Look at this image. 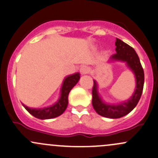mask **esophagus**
<instances>
[{"label":"esophagus","mask_w":158,"mask_h":158,"mask_svg":"<svg viewBox=\"0 0 158 158\" xmlns=\"http://www.w3.org/2000/svg\"><path fill=\"white\" fill-rule=\"evenodd\" d=\"M80 72L82 74H86L89 72V68L87 66H82L80 68Z\"/></svg>","instance_id":"esophagus-1"}]
</instances>
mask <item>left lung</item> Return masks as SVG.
I'll use <instances>...</instances> for the list:
<instances>
[{
    "mask_svg": "<svg viewBox=\"0 0 158 158\" xmlns=\"http://www.w3.org/2000/svg\"><path fill=\"white\" fill-rule=\"evenodd\" d=\"M117 53L111 56L112 60L127 62L128 66L133 71L136 79V89L129 100L118 105H111L103 102L97 90V83L94 81L92 88V105L94 110L102 117L117 119L124 117L135 107L142 96L144 87L145 75L139 56L131 46L117 39L115 42Z\"/></svg>",
    "mask_w": 158,
    "mask_h": 158,
    "instance_id": "left-lung-1",
    "label": "left lung"
}]
</instances>
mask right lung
Segmentation results:
<instances>
[{
	"label": "right lung",
	"mask_w": 158,
	"mask_h": 158,
	"mask_svg": "<svg viewBox=\"0 0 158 158\" xmlns=\"http://www.w3.org/2000/svg\"><path fill=\"white\" fill-rule=\"evenodd\" d=\"M79 78H80L79 73H75L67 76L64 79L62 89H61L60 97V99L58 100L57 102L54 105L41 109L30 108V107H28L27 106L24 105V104H23V107L26 108V110L29 114L38 119H46L59 117L66 109V107L68 105V95H69V93L71 89L76 85L78 81L79 80Z\"/></svg>",
	"instance_id": "obj_1"
}]
</instances>
